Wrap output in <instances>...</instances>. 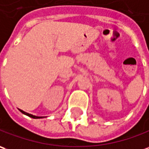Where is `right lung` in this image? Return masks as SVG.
Wrapping results in <instances>:
<instances>
[{
  "mask_svg": "<svg viewBox=\"0 0 149 149\" xmlns=\"http://www.w3.org/2000/svg\"><path fill=\"white\" fill-rule=\"evenodd\" d=\"M19 110L22 113H24V114L27 115V116H28V117H32V118H34V119H38V118H43V117H36V116H34V115H32V114H29V113H26V112H24V111L21 110V109H19Z\"/></svg>",
  "mask_w": 149,
  "mask_h": 149,
  "instance_id": "obj_1",
  "label": "right lung"
}]
</instances>
